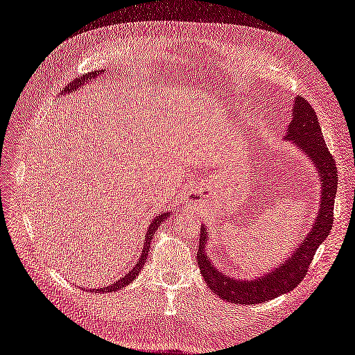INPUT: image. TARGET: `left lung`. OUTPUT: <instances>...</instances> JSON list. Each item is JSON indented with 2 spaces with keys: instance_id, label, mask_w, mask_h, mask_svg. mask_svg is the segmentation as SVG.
<instances>
[{
  "instance_id": "1",
  "label": "left lung",
  "mask_w": 355,
  "mask_h": 355,
  "mask_svg": "<svg viewBox=\"0 0 355 355\" xmlns=\"http://www.w3.org/2000/svg\"><path fill=\"white\" fill-rule=\"evenodd\" d=\"M292 121L284 139L297 145L299 149L311 158L317 167L321 179V204L317 213V219L311 232L306 235L302 244L297 245L292 256L272 272L253 280H239L225 275L214 266L206 253L207 232L206 228L200 231V243L197 252V262L204 282L219 297L228 302L254 305L271 300L277 296L293 290L308 272V268L314 259L318 245L327 239L333 225V206H335L338 188V168L335 158L331 157L326 146L323 133H321L318 118L313 106L302 96H297L293 103Z\"/></svg>"
}]
</instances>
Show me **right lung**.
Wrapping results in <instances>:
<instances>
[{"instance_id":"right-lung-1","label":"right lung","mask_w":355,"mask_h":355,"mask_svg":"<svg viewBox=\"0 0 355 355\" xmlns=\"http://www.w3.org/2000/svg\"><path fill=\"white\" fill-rule=\"evenodd\" d=\"M102 72H103V71H102ZM99 73H101V71H94V72H90V73H85L83 78H80V80H77V81H73V83L68 84V87L63 89L62 94L75 93V92H77V90L81 87V85H84V84L87 83V81H92L93 78L99 77ZM167 218H170V213H163V214H159V216H157L155 219H153V222L149 223V228H148L146 235H145V239H146V240H145V243H144V249H142L141 259H139V262L133 266V270H132V271H128L124 277H121L120 280L115 282L114 284H110L108 287H103V288H98V290H96V292H98V293H103V292H116V290H120V288L125 287L128 283L135 280L136 275H137L139 272H141V270L144 268L145 257L148 256L149 249H151V245H149V244H151L153 235H154V234H155V231L159 228L161 222H164ZM81 288H83V290H87V288H84V287H81Z\"/></svg>"}]
</instances>
